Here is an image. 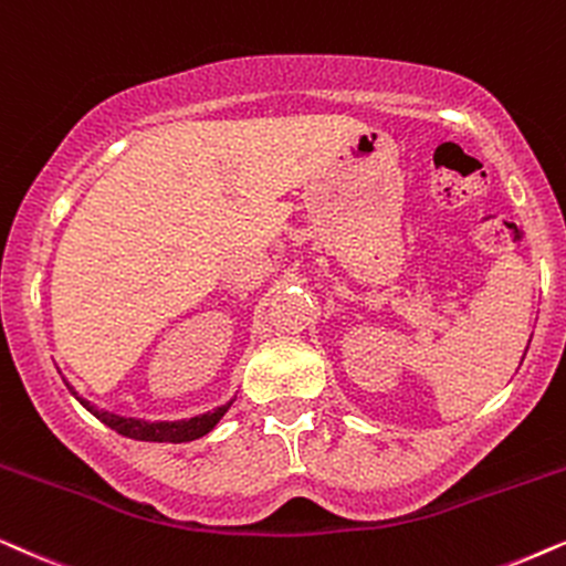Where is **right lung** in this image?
Segmentation results:
<instances>
[{"mask_svg":"<svg viewBox=\"0 0 566 566\" xmlns=\"http://www.w3.org/2000/svg\"><path fill=\"white\" fill-rule=\"evenodd\" d=\"M66 388H70L72 396L77 398V401L85 406V409L93 413L95 419H101L105 427L116 429L118 434L132 437V440H142V442H191V440H199V437L209 434L217 424H220V419L224 417V413H228V409L232 406V401H228V403L217 406V409H212V411L199 413V417H191V419L147 421V419L120 417V413L97 409L95 403H90L87 398H82L77 390L70 386V382H66Z\"/></svg>","mask_w":566,"mask_h":566,"instance_id":"add662e5","label":"right lung"}]
</instances>
